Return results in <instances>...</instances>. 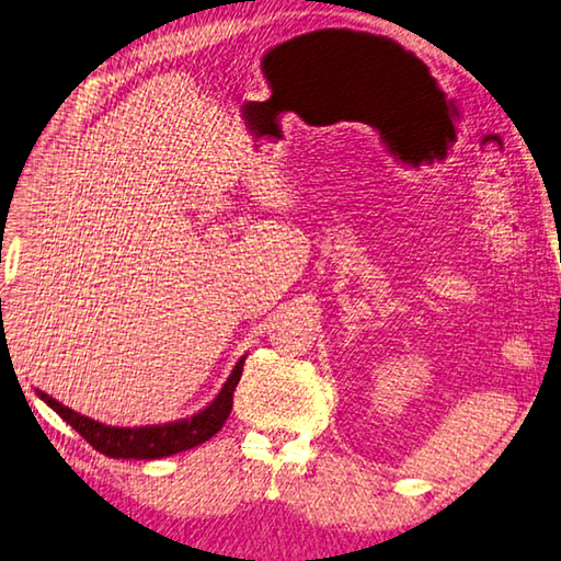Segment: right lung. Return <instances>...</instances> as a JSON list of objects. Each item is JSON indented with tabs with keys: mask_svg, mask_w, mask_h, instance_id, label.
<instances>
[{
	"mask_svg": "<svg viewBox=\"0 0 561 561\" xmlns=\"http://www.w3.org/2000/svg\"><path fill=\"white\" fill-rule=\"evenodd\" d=\"M244 358L247 356L239 358L234 371H231L227 378V383L221 386L219 396L205 410H199L185 420L165 422V425L112 427L66 408L62 403H58L56 398L44 393V390H38V398L44 400L48 408L56 410L72 430L80 432V435L88 439L100 454H104V457L161 459V457H171V454H178V451L193 449L217 435L229 417L231 405H234V390L241 378V368H244Z\"/></svg>",
	"mask_w": 561,
	"mask_h": 561,
	"instance_id": "obj_1",
	"label": "right lung"
}]
</instances>
